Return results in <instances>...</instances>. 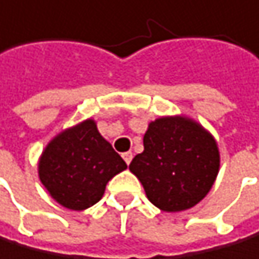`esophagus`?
Returning <instances> with one entry per match:
<instances>
[{
    "mask_svg": "<svg viewBox=\"0 0 259 259\" xmlns=\"http://www.w3.org/2000/svg\"><path fill=\"white\" fill-rule=\"evenodd\" d=\"M121 156H123V160H125V163H126V164H130V163H131V160H133V153H131V152H125Z\"/></svg>",
    "mask_w": 259,
    "mask_h": 259,
    "instance_id": "obj_1",
    "label": "esophagus"
}]
</instances>
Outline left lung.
I'll list each match as a JSON object with an SVG mask.
<instances>
[{
	"label": "left lung",
	"mask_w": 259,
	"mask_h": 259,
	"mask_svg": "<svg viewBox=\"0 0 259 259\" xmlns=\"http://www.w3.org/2000/svg\"><path fill=\"white\" fill-rule=\"evenodd\" d=\"M219 169L217 141L198 121L184 115L150 121L144 152L130 164L149 201L164 212H182L202 201Z\"/></svg>",
	"instance_id": "left-lung-1"
}]
</instances>
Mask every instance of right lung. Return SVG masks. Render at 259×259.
Returning <instances> with one entry per match:
<instances>
[{"label": "right lung", "instance_id": "add662e5", "mask_svg": "<svg viewBox=\"0 0 259 259\" xmlns=\"http://www.w3.org/2000/svg\"><path fill=\"white\" fill-rule=\"evenodd\" d=\"M125 169L126 163L92 118L57 134L37 163L40 184L69 210L92 207L103 198L107 182Z\"/></svg>", "mask_w": 259, "mask_h": 259}]
</instances>
